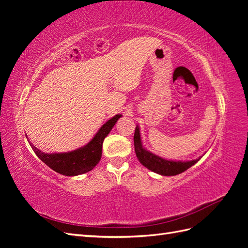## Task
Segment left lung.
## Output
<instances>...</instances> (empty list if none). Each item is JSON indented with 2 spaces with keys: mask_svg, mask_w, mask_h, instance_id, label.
Masks as SVG:
<instances>
[{
  "mask_svg": "<svg viewBox=\"0 0 248 248\" xmlns=\"http://www.w3.org/2000/svg\"><path fill=\"white\" fill-rule=\"evenodd\" d=\"M133 140L134 150H136V154L140 162L148 170L162 176H176L181 174V172L188 170L190 167H192L193 164H196L201 159V157H199L196 160L174 161L162 158V157L158 155L153 154L152 152L146 150L144 146H142L139 126L136 127Z\"/></svg>",
  "mask_w": 248,
  "mask_h": 248,
  "instance_id": "1",
  "label": "left lung"
}]
</instances>
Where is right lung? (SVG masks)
<instances>
[{
  "label": "right lung",
  "instance_id": "add662e5",
  "mask_svg": "<svg viewBox=\"0 0 248 248\" xmlns=\"http://www.w3.org/2000/svg\"><path fill=\"white\" fill-rule=\"evenodd\" d=\"M122 115H116L104 123L88 144L66 153H44L30 142L35 154L51 170L64 176H78L92 170L101 159L102 142ZM28 139V138H27Z\"/></svg>",
  "mask_w": 248,
  "mask_h": 248
}]
</instances>
